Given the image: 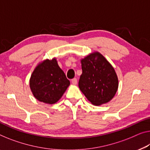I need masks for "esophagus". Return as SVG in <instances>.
I'll list each match as a JSON object with an SVG mask.
<instances>
[{
    "label": "esophagus",
    "mask_w": 150,
    "mask_h": 150,
    "mask_svg": "<svg viewBox=\"0 0 150 150\" xmlns=\"http://www.w3.org/2000/svg\"><path fill=\"white\" fill-rule=\"evenodd\" d=\"M71 82H72L73 84H77V78H73V79H71Z\"/></svg>",
    "instance_id": "1"
}]
</instances>
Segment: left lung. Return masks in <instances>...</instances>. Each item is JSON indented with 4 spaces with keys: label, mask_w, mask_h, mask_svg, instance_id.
I'll return each instance as SVG.
<instances>
[{
    "label": "left lung",
    "mask_w": 150,
    "mask_h": 150,
    "mask_svg": "<svg viewBox=\"0 0 150 150\" xmlns=\"http://www.w3.org/2000/svg\"><path fill=\"white\" fill-rule=\"evenodd\" d=\"M81 62L80 90L96 106L108 102L115 96L118 87V77L112 66L98 52L90 54Z\"/></svg>",
    "instance_id": "8db88e82"
}]
</instances>
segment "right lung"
<instances>
[{
    "instance_id": "right-lung-1",
    "label": "right lung",
    "mask_w": 150,
    "mask_h": 150,
    "mask_svg": "<svg viewBox=\"0 0 150 150\" xmlns=\"http://www.w3.org/2000/svg\"><path fill=\"white\" fill-rule=\"evenodd\" d=\"M70 85L56 59H47L39 64L32 73L30 86L39 101L52 104L59 100Z\"/></svg>"
}]
</instances>
